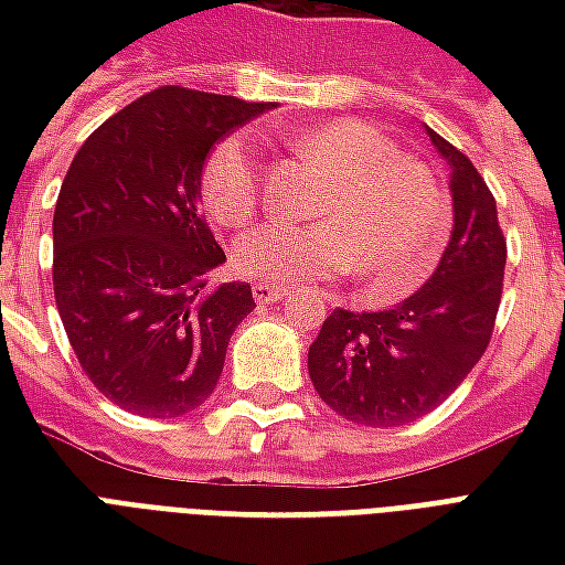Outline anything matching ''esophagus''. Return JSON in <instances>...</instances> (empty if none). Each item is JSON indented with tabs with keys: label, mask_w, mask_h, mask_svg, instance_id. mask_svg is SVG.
Masks as SVG:
<instances>
[{
	"label": "esophagus",
	"mask_w": 565,
	"mask_h": 565,
	"mask_svg": "<svg viewBox=\"0 0 565 565\" xmlns=\"http://www.w3.org/2000/svg\"><path fill=\"white\" fill-rule=\"evenodd\" d=\"M250 290H254V299L263 302V306H266V302H278V299L287 296V287H281V284H269V281H257Z\"/></svg>",
	"instance_id": "esophagus-1"
}]
</instances>
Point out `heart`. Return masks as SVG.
Segmentation results:
<instances>
[{
  "mask_svg": "<svg viewBox=\"0 0 565 565\" xmlns=\"http://www.w3.org/2000/svg\"><path fill=\"white\" fill-rule=\"evenodd\" d=\"M332 181L311 202L315 223H266L233 247L245 278L269 284L323 281L360 266L372 299L387 302L424 281L448 242V196L433 169L399 153L366 120L342 117L296 136ZM199 196L211 221L245 226L263 205V172L245 132L221 139L202 162Z\"/></svg>",
  "mask_w": 565,
  "mask_h": 565,
  "instance_id": "heart-1",
  "label": "heart"
}]
</instances>
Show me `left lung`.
I'll return each instance as SVG.
<instances>
[{
    "label": "left lung",
    "mask_w": 565,
    "mask_h": 565,
    "mask_svg": "<svg viewBox=\"0 0 565 565\" xmlns=\"http://www.w3.org/2000/svg\"><path fill=\"white\" fill-rule=\"evenodd\" d=\"M426 132L454 169V233L438 269L387 311L335 308L308 348L320 399L363 426L429 415L472 372L497 327L509 254L497 199L462 150Z\"/></svg>",
    "instance_id": "obj_1"
}]
</instances>
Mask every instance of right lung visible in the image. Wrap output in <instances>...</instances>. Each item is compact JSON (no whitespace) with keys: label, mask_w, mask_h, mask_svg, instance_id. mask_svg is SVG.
<instances>
[{"label":"right lung","mask_w":565,"mask_h":565,"mask_svg":"<svg viewBox=\"0 0 565 565\" xmlns=\"http://www.w3.org/2000/svg\"><path fill=\"white\" fill-rule=\"evenodd\" d=\"M269 105L160 87L81 145L54 209V296L105 399L181 417L209 399L250 284H211L226 254L199 209L211 148Z\"/></svg>","instance_id":"1"}]
</instances>
